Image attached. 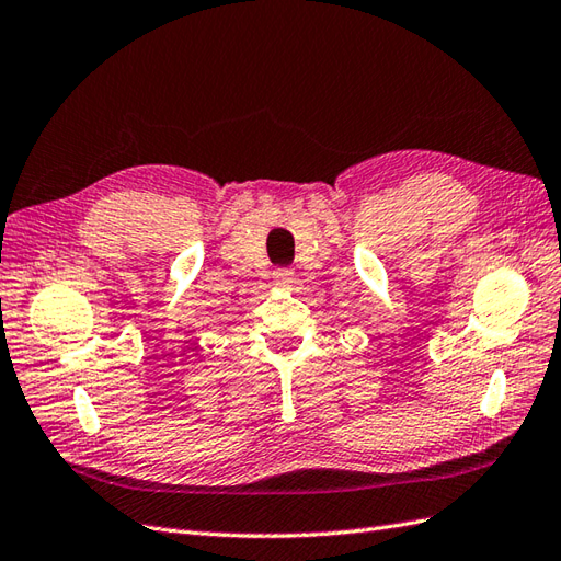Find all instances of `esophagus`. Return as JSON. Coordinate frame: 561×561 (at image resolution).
<instances>
[{
  "label": "esophagus",
  "mask_w": 561,
  "mask_h": 561,
  "mask_svg": "<svg viewBox=\"0 0 561 561\" xmlns=\"http://www.w3.org/2000/svg\"><path fill=\"white\" fill-rule=\"evenodd\" d=\"M272 275H275V279H277L279 284H291L294 270H291V267H277L275 272H272Z\"/></svg>",
  "instance_id": "obj_1"
}]
</instances>
